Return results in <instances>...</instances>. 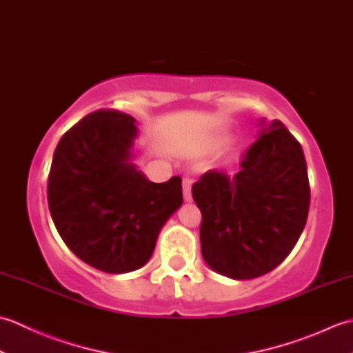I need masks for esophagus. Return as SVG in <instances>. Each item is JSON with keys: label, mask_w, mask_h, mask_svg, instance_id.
<instances>
[{"label": "esophagus", "mask_w": 353, "mask_h": 353, "mask_svg": "<svg viewBox=\"0 0 353 353\" xmlns=\"http://www.w3.org/2000/svg\"><path fill=\"white\" fill-rule=\"evenodd\" d=\"M191 185H192V179L183 177V181H182V190H183V199H185V201H191V200H192V196H191Z\"/></svg>", "instance_id": "1"}]
</instances>
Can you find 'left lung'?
<instances>
[{
    "instance_id": "left-lung-1",
    "label": "left lung",
    "mask_w": 353,
    "mask_h": 353,
    "mask_svg": "<svg viewBox=\"0 0 353 353\" xmlns=\"http://www.w3.org/2000/svg\"><path fill=\"white\" fill-rule=\"evenodd\" d=\"M247 150L241 171L209 170L192 185L201 212L200 244L208 265L232 279L272 272L294 249L310 211L302 145L279 119Z\"/></svg>"
}]
</instances>
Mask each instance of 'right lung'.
Returning a JSON list of instances; mask_svg holds the SVG:
<instances>
[{"label":"right lung","instance_id":"1","mask_svg":"<svg viewBox=\"0 0 353 353\" xmlns=\"http://www.w3.org/2000/svg\"><path fill=\"white\" fill-rule=\"evenodd\" d=\"M133 117L100 109L59 141L48 176V208L68 249L106 273L145 265L170 216L182 206V179L153 183L132 162Z\"/></svg>","mask_w":353,"mask_h":353}]
</instances>
